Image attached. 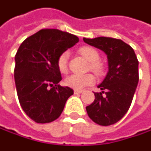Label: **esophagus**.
<instances>
[{"mask_svg": "<svg viewBox=\"0 0 151 151\" xmlns=\"http://www.w3.org/2000/svg\"><path fill=\"white\" fill-rule=\"evenodd\" d=\"M83 92V90H81V89H75L74 90V93L75 94H80V93H82Z\"/></svg>", "mask_w": 151, "mask_h": 151, "instance_id": "obj_1", "label": "esophagus"}]
</instances>
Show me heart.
Returning a JSON list of instances; mask_svg holds the SVG:
<instances>
[{"mask_svg":"<svg viewBox=\"0 0 151 151\" xmlns=\"http://www.w3.org/2000/svg\"><path fill=\"white\" fill-rule=\"evenodd\" d=\"M79 53L85 59L90 63V68L95 71L96 74H102L104 72V65L98 62L100 55L96 49L91 47H83L80 48ZM68 52H63L57 59V68L59 71L63 74H65L68 70ZM95 83V76L92 74L85 75H71L65 79V84L75 89H82L86 86L93 84Z\"/></svg>","mask_w":151,"mask_h":151,"instance_id":"obj_1","label":"heart"}]
</instances>
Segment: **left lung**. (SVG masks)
Segmentation results:
<instances>
[{"label":"left lung","instance_id":"obj_1","mask_svg":"<svg viewBox=\"0 0 151 151\" xmlns=\"http://www.w3.org/2000/svg\"><path fill=\"white\" fill-rule=\"evenodd\" d=\"M83 41L108 57V74L98 85L102 92H94L95 100L86 110L93 122L109 126L121 120L130 107L139 81L138 60L134 49L120 39L102 36Z\"/></svg>","mask_w":151,"mask_h":151}]
</instances>
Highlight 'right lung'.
Listing matches in <instances>:
<instances>
[{
    "instance_id": "1",
    "label": "right lung",
    "mask_w": 151,
    "mask_h": 151,
    "mask_svg": "<svg viewBox=\"0 0 151 151\" xmlns=\"http://www.w3.org/2000/svg\"><path fill=\"white\" fill-rule=\"evenodd\" d=\"M79 42L76 35L45 28L28 37L15 55L14 82L23 111L37 123H51L62 114L72 88L62 80L58 57Z\"/></svg>"
}]
</instances>
